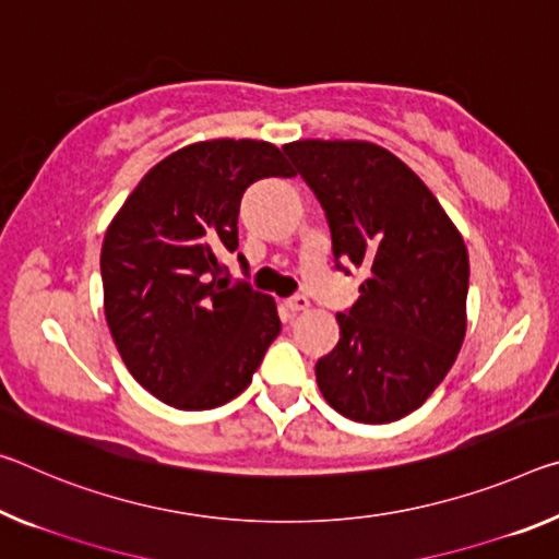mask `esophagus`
I'll use <instances>...</instances> for the list:
<instances>
[{
	"instance_id": "34e87169",
	"label": "esophagus",
	"mask_w": 559,
	"mask_h": 559,
	"mask_svg": "<svg viewBox=\"0 0 559 559\" xmlns=\"http://www.w3.org/2000/svg\"><path fill=\"white\" fill-rule=\"evenodd\" d=\"M286 308L290 313H304V311H308V308H311V300H308L306 296H294V298L286 300Z\"/></svg>"
}]
</instances>
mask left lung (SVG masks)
Returning a JSON list of instances; mask_svg holds the SVG:
<instances>
[{"mask_svg":"<svg viewBox=\"0 0 559 559\" xmlns=\"http://www.w3.org/2000/svg\"><path fill=\"white\" fill-rule=\"evenodd\" d=\"M331 226L338 269L368 273L341 341L316 362L328 405L356 423H393L420 407L465 338L467 248L413 168L370 141L283 146ZM348 273V269H343Z\"/></svg>","mask_w":559,"mask_h":559,"instance_id":"obj_1","label":"left lung"}]
</instances>
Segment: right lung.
I'll list each match as a JSON object with an SVG mask.
<instances>
[{"mask_svg": "<svg viewBox=\"0 0 559 559\" xmlns=\"http://www.w3.org/2000/svg\"><path fill=\"white\" fill-rule=\"evenodd\" d=\"M265 176H296L269 141H199L158 162L106 228L111 338L136 383L179 411L241 395L281 333L276 300L221 263L238 248L243 191Z\"/></svg>", "mask_w": 559, "mask_h": 559, "instance_id": "1", "label": "right lung"}]
</instances>
